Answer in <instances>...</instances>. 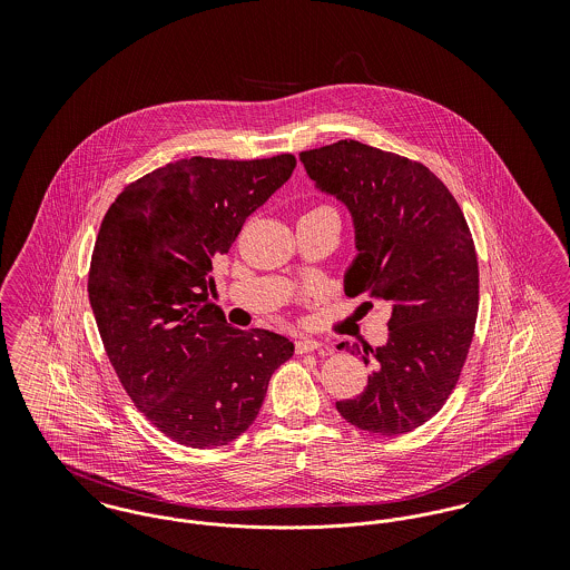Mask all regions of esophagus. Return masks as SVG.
<instances>
[{
  "instance_id": "obj_1",
  "label": "esophagus",
  "mask_w": 570,
  "mask_h": 570,
  "mask_svg": "<svg viewBox=\"0 0 570 570\" xmlns=\"http://www.w3.org/2000/svg\"><path fill=\"white\" fill-rule=\"evenodd\" d=\"M321 348H323V344L316 342V340H298L297 344H295L297 354L316 353Z\"/></svg>"
}]
</instances>
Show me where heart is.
Masks as SVG:
<instances>
[{"instance_id":"b5f03b06","label":"heart","mask_w":570,"mask_h":570,"mask_svg":"<svg viewBox=\"0 0 570 570\" xmlns=\"http://www.w3.org/2000/svg\"><path fill=\"white\" fill-rule=\"evenodd\" d=\"M316 212H333L328 205H318V207H314V209H309L307 214H316Z\"/></svg>"}]
</instances>
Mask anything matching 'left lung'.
I'll use <instances>...</instances> for the list:
<instances>
[{
	"label": "left lung",
	"instance_id": "8db88e82",
	"mask_svg": "<svg viewBox=\"0 0 570 570\" xmlns=\"http://www.w3.org/2000/svg\"><path fill=\"white\" fill-rule=\"evenodd\" d=\"M298 158L353 216L346 295L367 293L391 309L384 346H337L374 372L356 400L335 407L370 434L412 432L449 400L474 335L479 263L465 217L428 166L397 154L346 138Z\"/></svg>",
	"mask_w": 570,
	"mask_h": 570
}]
</instances>
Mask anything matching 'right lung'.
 <instances>
[{"mask_svg": "<svg viewBox=\"0 0 570 570\" xmlns=\"http://www.w3.org/2000/svg\"><path fill=\"white\" fill-rule=\"evenodd\" d=\"M295 166L291 154L166 164L124 188L102 219L87 293L105 351L135 406L184 446L244 434L295 353L284 335L228 325L209 301L214 263Z\"/></svg>", "mask_w": 570, "mask_h": 570, "instance_id": "1", "label": "right lung"}]
</instances>
